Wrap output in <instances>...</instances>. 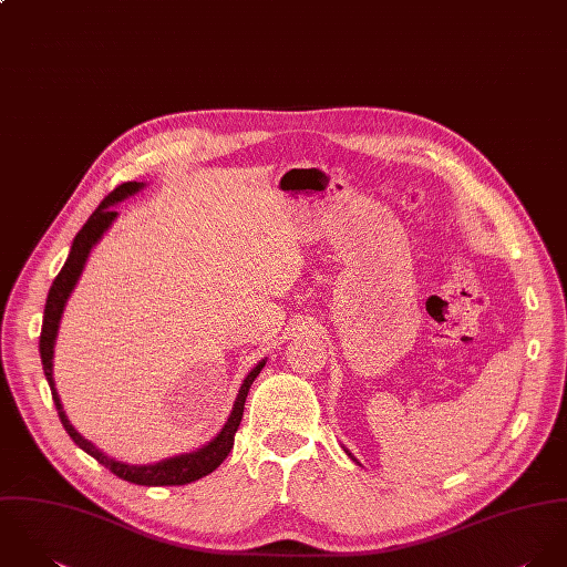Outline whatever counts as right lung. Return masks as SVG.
I'll list each match as a JSON object with an SVG mask.
<instances>
[{"mask_svg":"<svg viewBox=\"0 0 567 567\" xmlns=\"http://www.w3.org/2000/svg\"><path fill=\"white\" fill-rule=\"evenodd\" d=\"M142 188H144L142 182H126V184L117 186L115 190H112L103 199V204L94 210V215L87 219V224L81 227V231L74 236L70 256H68L63 269L59 271V276L54 278V282L50 287V293H48V300H45L43 327H41V338H39V352H41L43 372H45V379L50 383L59 419H61L65 432L70 434V439L83 452H87L92 457H96L103 466H107L114 475L126 480V482L142 484V486H179V484H190V482L213 473L226 460L227 453H229L231 445H234V434H236V430L240 425V419H243V408H245L247 392H249L254 379L258 377V372L262 370L265 359L258 361L251 368V372L245 377V381L240 383L238 396L234 401V408L229 412V419H227L224 430L208 445H204L197 452L182 453V455H175V457H168V460H162V462H155V464H126V462H120V460L105 455L94 443H90L87 439H83L72 427V423L68 421V416L63 412V405H61V399H59V392L54 388V377H52V357H54V341H56V333H59V322H61V316H63V309H65V302H68L70 293L76 287L81 274H83L87 256H90L92 247L101 240V236L110 229V226L114 224L115 217H117V213H115L112 206H115L122 199H126V197H131V195H135V193H140Z\"/></svg>","mask_w":567,"mask_h":567,"instance_id":"obj_1","label":"right lung"}]
</instances>
